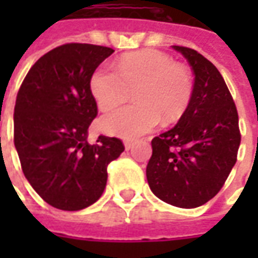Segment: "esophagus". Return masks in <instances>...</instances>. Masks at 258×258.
Masks as SVG:
<instances>
[{
    "instance_id": "34e87169",
    "label": "esophagus",
    "mask_w": 258,
    "mask_h": 258,
    "mask_svg": "<svg viewBox=\"0 0 258 258\" xmlns=\"http://www.w3.org/2000/svg\"><path fill=\"white\" fill-rule=\"evenodd\" d=\"M133 146H134V141H124V148H125V151H130V149H133Z\"/></svg>"
}]
</instances>
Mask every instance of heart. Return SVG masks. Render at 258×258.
<instances>
[{
	"label": "heart",
	"instance_id": "1",
	"mask_svg": "<svg viewBox=\"0 0 258 258\" xmlns=\"http://www.w3.org/2000/svg\"><path fill=\"white\" fill-rule=\"evenodd\" d=\"M91 94L98 107L106 112L127 101L134 91V106L107 113L99 121L106 134L121 138H137L151 133L157 123L177 121L192 98L189 72L174 63L159 51H140L124 55L109 66L95 69L90 80Z\"/></svg>",
	"mask_w": 258,
	"mask_h": 258
}]
</instances>
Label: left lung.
I'll list each match as a JSON object with an SVG mask.
<instances>
[{
  "label": "left lung",
  "instance_id": "left-lung-1",
  "mask_svg": "<svg viewBox=\"0 0 258 258\" xmlns=\"http://www.w3.org/2000/svg\"><path fill=\"white\" fill-rule=\"evenodd\" d=\"M173 48L194 70L192 98L178 123L152 140L146 178L160 200L195 209L220 192L236 163L239 117L216 66L195 49Z\"/></svg>",
  "mask_w": 258,
  "mask_h": 258
}]
</instances>
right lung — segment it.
<instances>
[{
    "label": "right lung",
    "instance_id": "1",
    "mask_svg": "<svg viewBox=\"0 0 258 258\" xmlns=\"http://www.w3.org/2000/svg\"><path fill=\"white\" fill-rule=\"evenodd\" d=\"M113 52L76 42L53 48L31 66L16 96L14 141L23 174L59 210L94 205L106 186L107 164L124 151L118 138L87 141L98 114L91 76Z\"/></svg>",
    "mask_w": 258,
    "mask_h": 258
}]
</instances>
